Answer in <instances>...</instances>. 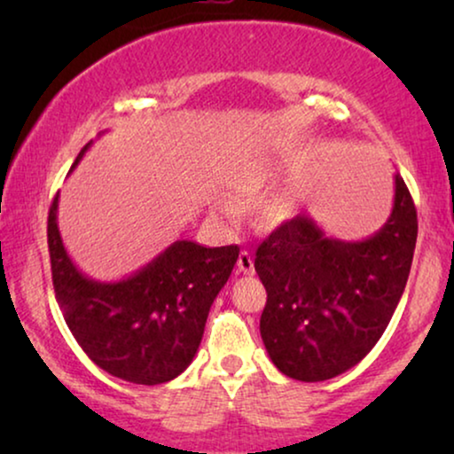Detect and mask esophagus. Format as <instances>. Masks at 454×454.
<instances>
[{"mask_svg":"<svg viewBox=\"0 0 454 454\" xmlns=\"http://www.w3.org/2000/svg\"><path fill=\"white\" fill-rule=\"evenodd\" d=\"M238 270L241 275H254V258L250 252H239V258H238Z\"/></svg>","mask_w":454,"mask_h":454,"instance_id":"34e87169","label":"esophagus"}]
</instances>
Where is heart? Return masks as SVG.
<instances>
[{
  "mask_svg": "<svg viewBox=\"0 0 454 454\" xmlns=\"http://www.w3.org/2000/svg\"><path fill=\"white\" fill-rule=\"evenodd\" d=\"M272 176H275V171H272V167L269 165H260V163L247 165L246 169H241L231 177V182H229V190H231V194L235 198H239V200H254V198H258L266 190V185L270 184ZM294 208H295L294 198L277 196L264 204L262 215L266 221L272 223V225H278V223L287 221L289 216L294 215ZM215 210L223 216L233 215L231 204L227 202H216Z\"/></svg>",
  "mask_w": 454,
  "mask_h": 454,
  "instance_id": "b5f03b06",
  "label": "heart"
}]
</instances>
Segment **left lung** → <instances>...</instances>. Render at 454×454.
<instances>
[{"mask_svg":"<svg viewBox=\"0 0 454 454\" xmlns=\"http://www.w3.org/2000/svg\"><path fill=\"white\" fill-rule=\"evenodd\" d=\"M415 241L418 213L399 173L393 213L368 239L326 238L308 215L278 225L254 260L269 295L260 334L272 364L322 382L362 362L405 291Z\"/></svg>","mask_w":454,"mask_h":454,"instance_id":"left-lung-1","label":"left lung"}]
</instances>
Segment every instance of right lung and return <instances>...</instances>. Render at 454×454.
I'll use <instances>...</instances> for the list:
<instances>
[{
    "mask_svg": "<svg viewBox=\"0 0 454 454\" xmlns=\"http://www.w3.org/2000/svg\"><path fill=\"white\" fill-rule=\"evenodd\" d=\"M58 198L49 208L47 244L55 300L74 339L98 368L126 382L153 387L177 378L200 347L210 306L225 287L239 247L177 239L134 275L101 283L82 275L67 256Z\"/></svg>",
    "mask_w": 454,
    "mask_h": 454,
    "instance_id": "obj_1",
    "label": "right lung"
}]
</instances>
